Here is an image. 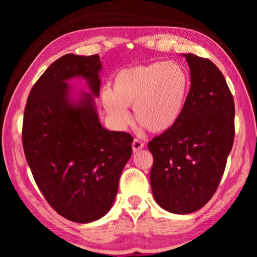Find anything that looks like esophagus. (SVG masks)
I'll return each instance as SVG.
<instances>
[{
	"label": "esophagus",
	"instance_id": "obj_1",
	"mask_svg": "<svg viewBox=\"0 0 257 257\" xmlns=\"http://www.w3.org/2000/svg\"><path fill=\"white\" fill-rule=\"evenodd\" d=\"M143 147H144V143L142 141H139V139H134L133 142V151L134 152H138L139 150H142Z\"/></svg>",
	"mask_w": 257,
	"mask_h": 257
}]
</instances>
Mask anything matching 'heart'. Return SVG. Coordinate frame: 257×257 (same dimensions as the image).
<instances>
[{"instance_id":"heart-1","label":"heart","mask_w":257,"mask_h":257,"mask_svg":"<svg viewBox=\"0 0 257 257\" xmlns=\"http://www.w3.org/2000/svg\"><path fill=\"white\" fill-rule=\"evenodd\" d=\"M190 92V76L177 62H153L123 68L113 78V90L102 93L106 112L119 127L136 122L152 133L171 129L181 119Z\"/></svg>"}]
</instances>
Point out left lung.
<instances>
[{
    "label": "left lung",
    "instance_id": "left-lung-1",
    "mask_svg": "<svg viewBox=\"0 0 257 257\" xmlns=\"http://www.w3.org/2000/svg\"><path fill=\"white\" fill-rule=\"evenodd\" d=\"M190 92L181 119L149 143L151 187L159 205L188 214L210 201L234 138V103L222 72L208 59L185 54Z\"/></svg>",
    "mask_w": 257,
    "mask_h": 257
}]
</instances>
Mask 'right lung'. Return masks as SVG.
Instances as JSON below:
<instances>
[{
    "mask_svg": "<svg viewBox=\"0 0 257 257\" xmlns=\"http://www.w3.org/2000/svg\"><path fill=\"white\" fill-rule=\"evenodd\" d=\"M97 54H66L46 69L28 95L23 146L33 177L47 203L66 219L88 223L105 215L133 153L134 138L99 123L90 94L68 99L67 80L85 78L98 96Z\"/></svg>",
    "mask_w": 257,
    "mask_h": 257,
    "instance_id": "obj_1",
    "label": "right lung"
}]
</instances>
